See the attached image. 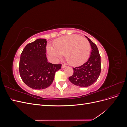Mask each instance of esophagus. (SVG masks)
<instances>
[{"instance_id": "obj_1", "label": "esophagus", "mask_w": 127, "mask_h": 127, "mask_svg": "<svg viewBox=\"0 0 127 127\" xmlns=\"http://www.w3.org/2000/svg\"><path fill=\"white\" fill-rule=\"evenodd\" d=\"M66 65H65L64 64H62V68H66Z\"/></svg>"}]
</instances>
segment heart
<instances>
[{"label":"heart","mask_w":127,"mask_h":127,"mask_svg":"<svg viewBox=\"0 0 127 127\" xmlns=\"http://www.w3.org/2000/svg\"><path fill=\"white\" fill-rule=\"evenodd\" d=\"M50 55L60 59L65 55L68 64L76 66L82 64L90 56L91 45L88 41L78 35L60 37L54 43V48L49 47Z\"/></svg>","instance_id":"b5f03b06"}]
</instances>
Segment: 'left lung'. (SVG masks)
<instances>
[{
    "label": "left lung",
    "mask_w": 127,
    "mask_h": 127,
    "mask_svg": "<svg viewBox=\"0 0 127 127\" xmlns=\"http://www.w3.org/2000/svg\"><path fill=\"white\" fill-rule=\"evenodd\" d=\"M89 41L91 52L89 58L80 66L73 68L74 74L69 80L74 85L80 87H88L93 84L101 73V57L96 45L89 38L85 36Z\"/></svg>",
    "instance_id": "left-lung-1"
}]
</instances>
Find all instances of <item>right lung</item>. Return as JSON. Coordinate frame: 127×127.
Here are the masks:
<instances>
[{
	"mask_svg": "<svg viewBox=\"0 0 127 127\" xmlns=\"http://www.w3.org/2000/svg\"><path fill=\"white\" fill-rule=\"evenodd\" d=\"M47 42L45 39H37L27 44L21 55L20 76L26 85L33 89H45L50 86L56 72L61 68V64L48 61Z\"/></svg>",
	"mask_w": 127,
	"mask_h": 127,
	"instance_id": "obj_1",
	"label": "right lung"
}]
</instances>
